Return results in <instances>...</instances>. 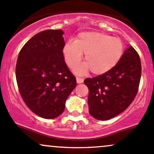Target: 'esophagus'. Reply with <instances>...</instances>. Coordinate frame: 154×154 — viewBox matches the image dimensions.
<instances>
[{
  "label": "esophagus",
  "mask_w": 154,
  "mask_h": 154,
  "mask_svg": "<svg viewBox=\"0 0 154 154\" xmlns=\"http://www.w3.org/2000/svg\"><path fill=\"white\" fill-rule=\"evenodd\" d=\"M76 82L77 84H82L84 82V79L81 77H76Z\"/></svg>",
  "instance_id": "1"
}]
</instances>
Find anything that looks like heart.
<instances>
[{"mask_svg":"<svg viewBox=\"0 0 154 154\" xmlns=\"http://www.w3.org/2000/svg\"><path fill=\"white\" fill-rule=\"evenodd\" d=\"M124 51L123 41L97 32H84L79 34L74 42L66 43L63 49L65 62L73 68L82 60L86 63L74 69L78 74H84L90 69L95 75L105 73L117 65Z\"/></svg>","mask_w":154,"mask_h":154,"instance_id":"heart-1","label":"heart"}]
</instances>
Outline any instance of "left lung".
<instances>
[{
  "label": "left lung",
  "mask_w": 154,
  "mask_h": 154,
  "mask_svg": "<svg viewBox=\"0 0 154 154\" xmlns=\"http://www.w3.org/2000/svg\"><path fill=\"white\" fill-rule=\"evenodd\" d=\"M141 63L136 50L129 46L111 70L88 78L89 112L97 120H108L122 113L137 94L141 77Z\"/></svg>",
  "instance_id": "left-lung-1"
}]
</instances>
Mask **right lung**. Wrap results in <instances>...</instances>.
Listing matches in <instances>:
<instances>
[{
	"label": "right lung",
	"instance_id": "right-lung-1",
	"mask_svg": "<svg viewBox=\"0 0 154 154\" xmlns=\"http://www.w3.org/2000/svg\"><path fill=\"white\" fill-rule=\"evenodd\" d=\"M61 30L38 32L20 50L16 65L19 91L27 106L44 119L63 113L75 77L64 60L65 41Z\"/></svg>",
	"mask_w": 154,
	"mask_h": 154
}]
</instances>
